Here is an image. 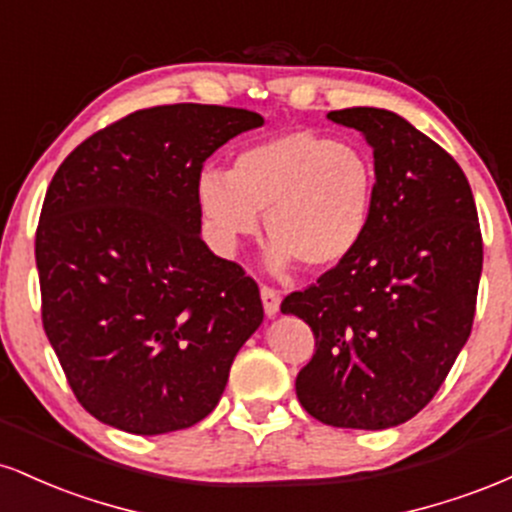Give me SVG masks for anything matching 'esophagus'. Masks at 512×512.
I'll use <instances>...</instances> for the list:
<instances>
[{
	"label": "esophagus",
	"instance_id": "34e87169",
	"mask_svg": "<svg viewBox=\"0 0 512 512\" xmlns=\"http://www.w3.org/2000/svg\"><path fill=\"white\" fill-rule=\"evenodd\" d=\"M260 293H262L264 313H267L269 317H274L276 313H279V303H281V296H279V291L272 289V286H267V284H264L262 289H260Z\"/></svg>",
	"mask_w": 512,
	"mask_h": 512
}]
</instances>
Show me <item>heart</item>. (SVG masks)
I'll use <instances>...</instances> for the list:
<instances>
[{"label":"heart","mask_w":512,"mask_h":512,"mask_svg":"<svg viewBox=\"0 0 512 512\" xmlns=\"http://www.w3.org/2000/svg\"><path fill=\"white\" fill-rule=\"evenodd\" d=\"M199 204L223 248L257 231L272 240V262L308 272L339 264L368 233L378 170L363 146L296 129L240 151L231 173L207 168Z\"/></svg>","instance_id":"b5f03b06"}]
</instances>
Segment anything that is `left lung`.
Returning <instances> with one entry per match:
<instances>
[{"instance_id": "left-lung-1", "label": "left lung", "mask_w": 512, "mask_h": 512, "mask_svg": "<svg viewBox=\"0 0 512 512\" xmlns=\"http://www.w3.org/2000/svg\"><path fill=\"white\" fill-rule=\"evenodd\" d=\"M373 146L378 195L346 260L281 301L315 334L298 402L327 426L404 424L431 402L472 332L484 243L467 175L404 117L332 110Z\"/></svg>"}]
</instances>
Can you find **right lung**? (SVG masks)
Masks as SVG:
<instances>
[{
  "mask_svg": "<svg viewBox=\"0 0 512 512\" xmlns=\"http://www.w3.org/2000/svg\"><path fill=\"white\" fill-rule=\"evenodd\" d=\"M262 115L175 103L98 129L52 178L35 264L40 315L74 397L137 436L214 411L238 349L262 325L260 289L199 238L197 182Z\"/></svg>",
  "mask_w": 512,
  "mask_h": 512,
  "instance_id": "right-lung-1",
  "label": "right lung"
}]
</instances>
